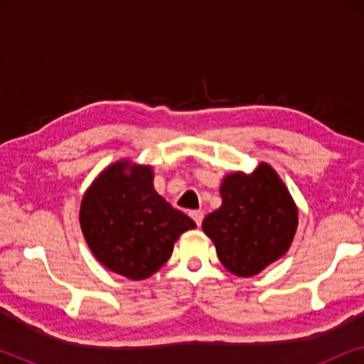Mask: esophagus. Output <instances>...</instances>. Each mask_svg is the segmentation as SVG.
I'll return each mask as SVG.
<instances>
[{"mask_svg":"<svg viewBox=\"0 0 364 364\" xmlns=\"http://www.w3.org/2000/svg\"><path fill=\"white\" fill-rule=\"evenodd\" d=\"M191 217L193 218V220H196L197 225L200 227V223H202V220H203V212H200V210H196V212H192V213H191Z\"/></svg>","mask_w":364,"mask_h":364,"instance_id":"1","label":"esophagus"}]
</instances>
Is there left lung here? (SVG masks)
Returning <instances> with one entry per match:
<instances>
[{"instance_id": "obj_1", "label": "left lung", "mask_w": 364, "mask_h": 364, "mask_svg": "<svg viewBox=\"0 0 364 364\" xmlns=\"http://www.w3.org/2000/svg\"><path fill=\"white\" fill-rule=\"evenodd\" d=\"M222 205L203 218L202 228L218 260L237 277H253L282 258L298 227V207L270 164L227 173Z\"/></svg>"}]
</instances>
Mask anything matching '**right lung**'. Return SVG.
<instances>
[{"label": "right lung", "instance_id": "add662e5", "mask_svg": "<svg viewBox=\"0 0 364 364\" xmlns=\"http://www.w3.org/2000/svg\"><path fill=\"white\" fill-rule=\"evenodd\" d=\"M79 223L87 247L107 270L146 280L172 255L196 222L154 188V171L129 159L112 162L84 192Z\"/></svg>", "mask_w": 364, "mask_h": 364}]
</instances>
